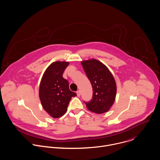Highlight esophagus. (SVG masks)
Returning a JSON list of instances; mask_svg holds the SVG:
<instances>
[{"label":"esophagus","instance_id":"esophagus-1","mask_svg":"<svg viewBox=\"0 0 160 160\" xmlns=\"http://www.w3.org/2000/svg\"><path fill=\"white\" fill-rule=\"evenodd\" d=\"M80 94H81V92H80V90H78V91L77 92V95L78 97H80Z\"/></svg>","mask_w":160,"mask_h":160}]
</instances>
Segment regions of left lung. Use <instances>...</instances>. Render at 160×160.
<instances>
[{"label":"left lung","mask_w":160,"mask_h":160,"mask_svg":"<svg viewBox=\"0 0 160 160\" xmlns=\"http://www.w3.org/2000/svg\"><path fill=\"white\" fill-rule=\"evenodd\" d=\"M93 88L92 99L85 102L88 110L101 114L107 112L113 105L117 85L109 69L101 62L90 59L81 62Z\"/></svg>","instance_id":"1"}]
</instances>
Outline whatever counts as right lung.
Listing matches in <instances>:
<instances>
[{
  "label": "right lung",
  "instance_id": "1",
  "mask_svg": "<svg viewBox=\"0 0 160 160\" xmlns=\"http://www.w3.org/2000/svg\"><path fill=\"white\" fill-rule=\"evenodd\" d=\"M68 62H55L45 70L40 81L39 98L42 107L52 118L62 117L72 97L77 94L69 89L68 82L62 75Z\"/></svg>",
  "mask_w": 160,
  "mask_h": 160
}]
</instances>
